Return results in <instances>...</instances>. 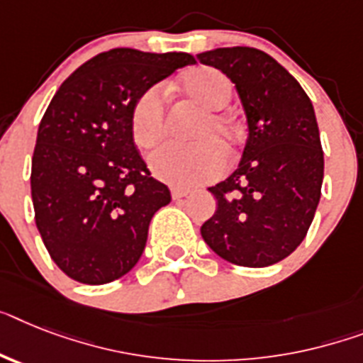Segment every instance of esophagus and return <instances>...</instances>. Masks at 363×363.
<instances>
[{
  "mask_svg": "<svg viewBox=\"0 0 363 363\" xmlns=\"http://www.w3.org/2000/svg\"><path fill=\"white\" fill-rule=\"evenodd\" d=\"M189 194H191V191H187V189H179V187L172 189V199L174 200H182L185 199V196H189Z\"/></svg>",
  "mask_w": 363,
  "mask_h": 363,
  "instance_id": "34e87169",
  "label": "esophagus"
}]
</instances>
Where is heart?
Here are the masks:
<instances>
[{
	"mask_svg": "<svg viewBox=\"0 0 363 363\" xmlns=\"http://www.w3.org/2000/svg\"><path fill=\"white\" fill-rule=\"evenodd\" d=\"M179 91L189 100L206 109L191 145H167L150 157V169L155 176L174 187H196L209 184L226 169L224 150L233 152L241 139L239 125L224 115L232 100V83L223 72L211 67H196L179 79ZM130 131L133 143L143 150H152L164 137V98L160 86H150L135 100L130 113Z\"/></svg>",
	"mask_w": 363,
	"mask_h": 363,
	"instance_id": "1",
	"label": "heart"
}]
</instances>
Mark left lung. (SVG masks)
Segmentation results:
<instances>
[{"label": "left lung", "mask_w": 363, "mask_h": 363, "mask_svg": "<svg viewBox=\"0 0 363 363\" xmlns=\"http://www.w3.org/2000/svg\"><path fill=\"white\" fill-rule=\"evenodd\" d=\"M196 59L232 79L248 124L239 167L209 187L217 209L200 233L217 256L241 267L282 262L306 238L321 199L325 157L313 106L262 50L217 48Z\"/></svg>", "instance_id": "8db88e82"}]
</instances>
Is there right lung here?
<instances>
[{"label":"right lung","instance_id":"add662e5","mask_svg":"<svg viewBox=\"0 0 363 363\" xmlns=\"http://www.w3.org/2000/svg\"><path fill=\"white\" fill-rule=\"evenodd\" d=\"M182 52L115 48L92 57L50 101L31 161L35 223L57 267L101 286L137 265L154 213L170 202L130 131L146 89L194 65Z\"/></svg>","mask_w":363,"mask_h":363}]
</instances>
